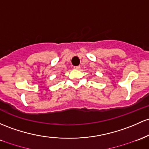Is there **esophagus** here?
I'll list each match as a JSON object with an SVG mask.
<instances>
[{"label":"esophagus","instance_id":"34e87169","mask_svg":"<svg viewBox=\"0 0 149 149\" xmlns=\"http://www.w3.org/2000/svg\"><path fill=\"white\" fill-rule=\"evenodd\" d=\"M80 68H81V67H80V66H74V68H75V69H80Z\"/></svg>","mask_w":149,"mask_h":149}]
</instances>
